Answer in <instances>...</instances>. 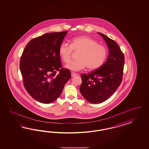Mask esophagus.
Returning <instances> with one entry per match:
<instances>
[{
  "label": "esophagus",
  "mask_w": 149,
  "mask_h": 149,
  "mask_svg": "<svg viewBox=\"0 0 149 149\" xmlns=\"http://www.w3.org/2000/svg\"><path fill=\"white\" fill-rule=\"evenodd\" d=\"M71 75H72V77H75L76 75H77V74L76 73H75V72H72V74H71Z\"/></svg>",
  "instance_id": "34e87169"
}]
</instances>
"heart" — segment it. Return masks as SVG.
Masks as SVG:
<instances>
[{"instance_id": "b5f03b06", "label": "heart", "mask_w": 149, "mask_h": 149, "mask_svg": "<svg viewBox=\"0 0 149 149\" xmlns=\"http://www.w3.org/2000/svg\"><path fill=\"white\" fill-rule=\"evenodd\" d=\"M70 44L63 42L59 47L60 57L64 63L71 60L72 50L79 51L78 59L71 62L66 68L72 71H79L86 67L90 70L100 68L104 63L108 54V50L104 45L87 36H76L70 40Z\"/></svg>"}]
</instances>
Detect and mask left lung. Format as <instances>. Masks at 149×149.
I'll return each instance as SVG.
<instances>
[{
  "label": "left lung",
  "mask_w": 149,
  "mask_h": 149,
  "mask_svg": "<svg viewBox=\"0 0 149 149\" xmlns=\"http://www.w3.org/2000/svg\"><path fill=\"white\" fill-rule=\"evenodd\" d=\"M108 45L109 55L107 61L98 69L88 74H82L80 91L91 103L98 104L109 98L122 80L125 57L114 40L98 32Z\"/></svg>",
  "instance_id": "obj_1"
}]
</instances>
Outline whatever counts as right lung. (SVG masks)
<instances>
[{
    "mask_svg": "<svg viewBox=\"0 0 149 149\" xmlns=\"http://www.w3.org/2000/svg\"><path fill=\"white\" fill-rule=\"evenodd\" d=\"M67 34V31L49 33L34 38L21 56L19 68L23 85L34 99L42 103L49 104L58 98L71 77L68 69L62 67L58 53Z\"/></svg>",
    "mask_w": 149,
    "mask_h": 149,
    "instance_id": "obj_1",
    "label": "right lung"
}]
</instances>
